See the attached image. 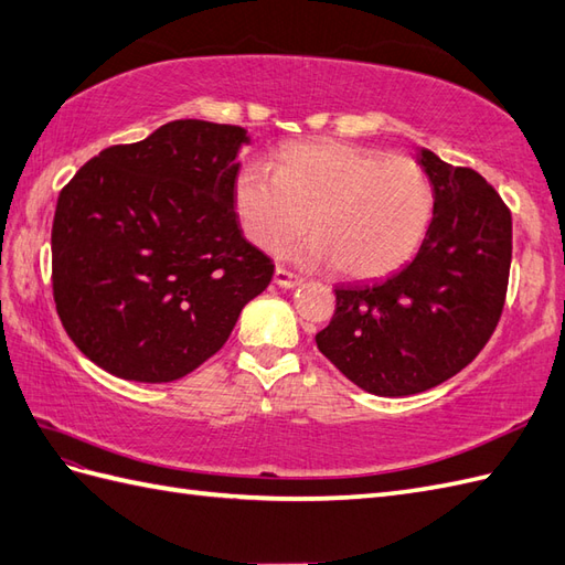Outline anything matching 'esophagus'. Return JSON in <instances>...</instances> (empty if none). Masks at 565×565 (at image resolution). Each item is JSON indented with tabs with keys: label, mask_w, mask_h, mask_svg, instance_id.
<instances>
[{
	"label": "esophagus",
	"mask_w": 565,
	"mask_h": 565,
	"mask_svg": "<svg viewBox=\"0 0 565 565\" xmlns=\"http://www.w3.org/2000/svg\"><path fill=\"white\" fill-rule=\"evenodd\" d=\"M273 280H275V285H278V287H285V290H292V287L301 285L299 275H295V273H290V270H285V268H275Z\"/></svg>",
	"instance_id": "esophagus-1"
}]
</instances>
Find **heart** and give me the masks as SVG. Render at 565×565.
Segmentation results:
<instances>
[{
	"label": "heart",
	"mask_w": 565,
	"mask_h": 565,
	"mask_svg": "<svg viewBox=\"0 0 565 565\" xmlns=\"http://www.w3.org/2000/svg\"><path fill=\"white\" fill-rule=\"evenodd\" d=\"M434 209L431 182L407 156L345 141L287 146L275 174L249 164L235 179V211L244 235L275 249L311 225L295 249L311 266L333 264L350 280H371L415 254Z\"/></svg>",
	"instance_id": "1"
}]
</instances>
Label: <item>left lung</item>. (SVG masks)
<instances>
[{
	"label": "left lung",
	"instance_id": "1",
	"mask_svg": "<svg viewBox=\"0 0 565 565\" xmlns=\"http://www.w3.org/2000/svg\"><path fill=\"white\" fill-rule=\"evenodd\" d=\"M417 164L434 217L415 258L388 278L335 287V313L316 345L354 386L381 397L429 391L487 345L501 319L513 254L511 211L470 168L426 148Z\"/></svg>",
	"mask_w": 565,
	"mask_h": 565
}]
</instances>
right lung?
Returning a JSON list of instances; mask_svg holds the SVG:
<instances>
[{"label": "right lung", "mask_w": 565, "mask_h": 565, "mask_svg": "<svg viewBox=\"0 0 565 565\" xmlns=\"http://www.w3.org/2000/svg\"><path fill=\"white\" fill-rule=\"evenodd\" d=\"M232 124L177 119L88 160L57 199L52 287L62 326L107 374L170 383L225 345L273 260L235 213Z\"/></svg>", "instance_id": "1"}]
</instances>
